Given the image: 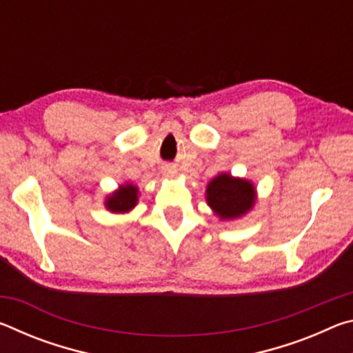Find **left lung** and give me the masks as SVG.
I'll return each instance as SVG.
<instances>
[{"label": "left lung", "instance_id": "left-lung-1", "mask_svg": "<svg viewBox=\"0 0 353 353\" xmlns=\"http://www.w3.org/2000/svg\"><path fill=\"white\" fill-rule=\"evenodd\" d=\"M205 201L219 221H235L254 208L256 188L249 179L221 172L207 183Z\"/></svg>", "mask_w": 353, "mask_h": 353}]
</instances>
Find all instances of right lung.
I'll use <instances>...</instances> for the list:
<instances>
[{"instance_id": "right-lung-1", "label": "right lung", "mask_w": 353, "mask_h": 353, "mask_svg": "<svg viewBox=\"0 0 353 353\" xmlns=\"http://www.w3.org/2000/svg\"><path fill=\"white\" fill-rule=\"evenodd\" d=\"M139 198H140L139 187L134 183L124 182L121 185H118V188L115 191H112V193L105 196L104 207L110 213L124 214L134 210L135 205L139 204Z\"/></svg>"}]
</instances>
